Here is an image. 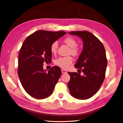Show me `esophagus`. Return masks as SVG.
I'll return each mask as SVG.
<instances>
[{"mask_svg":"<svg viewBox=\"0 0 123 123\" xmlns=\"http://www.w3.org/2000/svg\"><path fill=\"white\" fill-rule=\"evenodd\" d=\"M62 74H65L67 73V71L66 70H65V69H62Z\"/></svg>","mask_w":123,"mask_h":123,"instance_id":"1","label":"esophagus"}]
</instances>
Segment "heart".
I'll use <instances>...</instances> for the list:
<instances>
[{
  "label": "heart",
  "mask_w": 123,
  "mask_h": 123,
  "mask_svg": "<svg viewBox=\"0 0 123 123\" xmlns=\"http://www.w3.org/2000/svg\"><path fill=\"white\" fill-rule=\"evenodd\" d=\"M64 42L67 44L69 47H71V50L69 52L72 55H76L79 54L80 52V49L76 46L77 41L73 37L68 36L64 39ZM58 48V43L57 41H55L53 42L50 46V50L52 54H55L57 52V51ZM72 58L70 56L67 57H61L55 60V64L58 66L62 68H66L72 62Z\"/></svg>",
  "instance_id": "b5f03b06"
}]
</instances>
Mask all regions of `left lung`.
<instances>
[{
	"label": "left lung",
	"mask_w": 123,
	"mask_h": 123,
	"mask_svg": "<svg viewBox=\"0 0 123 123\" xmlns=\"http://www.w3.org/2000/svg\"><path fill=\"white\" fill-rule=\"evenodd\" d=\"M69 34L79 36L83 41V50L74 66L82 71L83 75L68 72L71 78L68 87L74 98L86 99L98 92L105 80L108 62L105 50L102 43L89 31H71Z\"/></svg>",
	"instance_id": "obj_1"
}]
</instances>
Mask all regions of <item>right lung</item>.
Segmentation results:
<instances>
[{"instance_id":"right-lung-1","label":"right lung","mask_w":123,"mask_h":123,"mask_svg":"<svg viewBox=\"0 0 123 123\" xmlns=\"http://www.w3.org/2000/svg\"><path fill=\"white\" fill-rule=\"evenodd\" d=\"M66 34L64 31H37L25 39L18 55V74L25 91L37 99L51 95L61 75V69L53 66L46 72L44 62H51V44Z\"/></svg>"}]
</instances>
